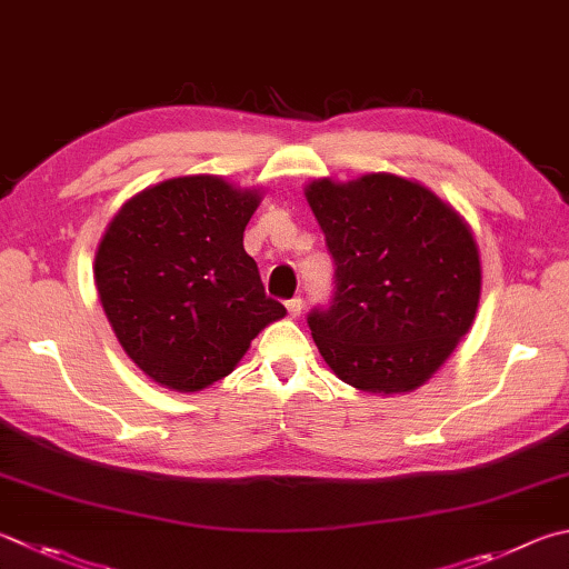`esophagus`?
<instances>
[{"label":"esophagus","instance_id":"obj_1","mask_svg":"<svg viewBox=\"0 0 569 569\" xmlns=\"http://www.w3.org/2000/svg\"><path fill=\"white\" fill-rule=\"evenodd\" d=\"M286 308H288V316L298 318V316H301V311H303V298H291V301L286 303Z\"/></svg>","mask_w":569,"mask_h":569}]
</instances>
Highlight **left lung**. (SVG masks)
Instances as JSON below:
<instances>
[{
  "label": "left lung",
  "instance_id": "1",
  "mask_svg": "<svg viewBox=\"0 0 569 569\" xmlns=\"http://www.w3.org/2000/svg\"><path fill=\"white\" fill-rule=\"evenodd\" d=\"M306 201L336 261V298L308 326L336 378L373 396L420 388L468 333L482 266L470 223L396 173L313 179Z\"/></svg>",
  "mask_w": 569,
  "mask_h": 569
}]
</instances>
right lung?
<instances>
[{
	"label": "right lung",
	"instance_id": "add662e5",
	"mask_svg": "<svg viewBox=\"0 0 569 569\" xmlns=\"http://www.w3.org/2000/svg\"><path fill=\"white\" fill-rule=\"evenodd\" d=\"M261 199V189L196 173L147 186L109 221L94 258L99 301L123 353L157 386H213L286 316L243 251Z\"/></svg>",
	"mask_w": 569,
	"mask_h": 569
}]
</instances>
